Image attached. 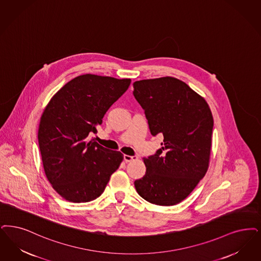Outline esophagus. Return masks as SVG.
<instances>
[{
	"mask_svg": "<svg viewBox=\"0 0 261 261\" xmlns=\"http://www.w3.org/2000/svg\"><path fill=\"white\" fill-rule=\"evenodd\" d=\"M123 158H124V161H125V162H131V161H133V160H137L138 156H136V155L131 156V155H127V154H125Z\"/></svg>",
	"mask_w": 261,
	"mask_h": 261,
	"instance_id": "esophagus-1",
	"label": "esophagus"
}]
</instances>
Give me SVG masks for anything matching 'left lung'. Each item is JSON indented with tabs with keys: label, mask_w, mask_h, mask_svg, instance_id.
I'll use <instances>...</instances> for the list:
<instances>
[{
	"label": "left lung",
	"mask_w": 261,
	"mask_h": 261,
	"mask_svg": "<svg viewBox=\"0 0 261 261\" xmlns=\"http://www.w3.org/2000/svg\"><path fill=\"white\" fill-rule=\"evenodd\" d=\"M151 135H163L156 154L144 158L146 175L134 182L151 204L173 206L196 188L208 171L214 119L206 100L173 76L134 83Z\"/></svg>",
	"instance_id": "8db88e82"
}]
</instances>
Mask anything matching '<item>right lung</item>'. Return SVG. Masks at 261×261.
<instances>
[{"label": "right lung", "mask_w": 261, "mask_h": 261, "mask_svg": "<svg viewBox=\"0 0 261 261\" xmlns=\"http://www.w3.org/2000/svg\"><path fill=\"white\" fill-rule=\"evenodd\" d=\"M130 79L86 73L70 81L44 108L39 125L42 165L53 189L73 203L98 198L123 160L90 140Z\"/></svg>", "instance_id": "add662e5"}]
</instances>
